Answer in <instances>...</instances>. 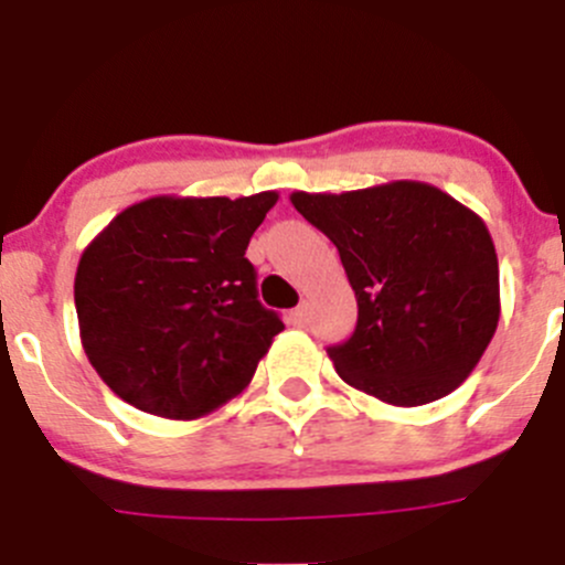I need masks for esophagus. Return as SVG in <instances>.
Listing matches in <instances>:
<instances>
[{
    "instance_id": "34e87169",
    "label": "esophagus",
    "mask_w": 565,
    "mask_h": 565,
    "mask_svg": "<svg viewBox=\"0 0 565 565\" xmlns=\"http://www.w3.org/2000/svg\"><path fill=\"white\" fill-rule=\"evenodd\" d=\"M309 317H311V309H309V303H306V300H303V303H300L298 309L292 311V322L298 324V328H303V324L309 322Z\"/></svg>"
}]
</instances>
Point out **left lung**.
Instances as JSON below:
<instances>
[{
  "label": "left lung",
  "mask_w": 565,
  "mask_h": 565,
  "mask_svg": "<svg viewBox=\"0 0 565 565\" xmlns=\"http://www.w3.org/2000/svg\"><path fill=\"white\" fill-rule=\"evenodd\" d=\"M289 199L333 241L355 289V333L328 347L339 377L396 407L457 391L500 319L498 254L487 224L446 191L415 180L295 191Z\"/></svg>",
  "instance_id": "1"
}]
</instances>
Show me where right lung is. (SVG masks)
<instances>
[{
	"label": "right lung",
	"instance_id": "obj_1",
	"mask_svg": "<svg viewBox=\"0 0 565 565\" xmlns=\"http://www.w3.org/2000/svg\"><path fill=\"white\" fill-rule=\"evenodd\" d=\"M276 202V191L152 196L84 248L73 284L82 347L122 402L193 420L246 391L284 330L256 300L246 259Z\"/></svg>",
	"mask_w": 565,
	"mask_h": 565
}]
</instances>
